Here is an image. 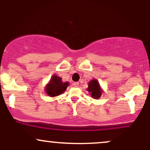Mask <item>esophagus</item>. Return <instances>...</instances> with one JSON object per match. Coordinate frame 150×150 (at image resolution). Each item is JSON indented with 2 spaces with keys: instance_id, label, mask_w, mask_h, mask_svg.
<instances>
[{
  "instance_id": "1",
  "label": "esophagus",
  "mask_w": 150,
  "mask_h": 150,
  "mask_svg": "<svg viewBox=\"0 0 150 150\" xmlns=\"http://www.w3.org/2000/svg\"><path fill=\"white\" fill-rule=\"evenodd\" d=\"M73 86H74V87H79V82H74L73 83Z\"/></svg>"
}]
</instances>
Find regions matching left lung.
I'll return each mask as SVG.
<instances>
[{"mask_svg": "<svg viewBox=\"0 0 150 150\" xmlns=\"http://www.w3.org/2000/svg\"><path fill=\"white\" fill-rule=\"evenodd\" d=\"M88 85V88H86V90L88 91L89 95L91 98L96 100L99 99L103 94V90L102 89L98 81L96 79H93V80L90 81Z\"/></svg>", "mask_w": 150, "mask_h": 150, "instance_id": "1", "label": "left lung"}]
</instances>
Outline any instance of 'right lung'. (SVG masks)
Returning a JSON list of instances; mask_svg holds the SVG:
<instances>
[{
    "instance_id": "obj_1",
    "label": "right lung",
    "mask_w": 150,
    "mask_h": 150,
    "mask_svg": "<svg viewBox=\"0 0 150 150\" xmlns=\"http://www.w3.org/2000/svg\"><path fill=\"white\" fill-rule=\"evenodd\" d=\"M69 85L68 81L63 82L61 77L53 74L45 87V93L50 97H56L62 94Z\"/></svg>"
}]
</instances>
